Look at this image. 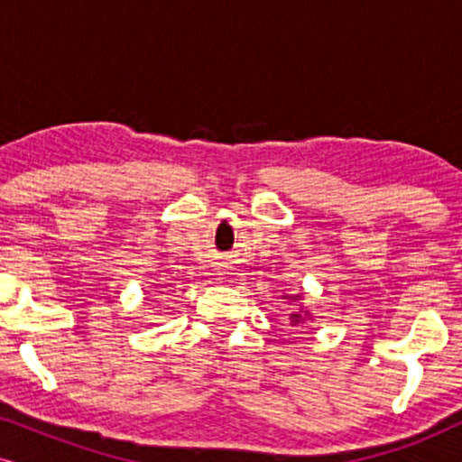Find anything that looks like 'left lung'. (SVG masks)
I'll return each mask as SVG.
<instances>
[{
  "label": "left lung",
  "instance_id": "left-lung-1",
  "mask_svg": "<svg viewBox=\"0 0 462 462\" xmlns=\"http://www.w3.org/2000/svg\"><path fill=\"white\" fill-rule=\"evenodd\" d=\"M283 299L288 300V305H290V302H296V305H299V309H296L294 313H290V326L299 328V326H305L307 319L309 321L313 319L311 311L302 307V294H286V296H283Z\"/></svg>",
  "mask_w": 462,
  "mask_h": 462
}]
</instances>
